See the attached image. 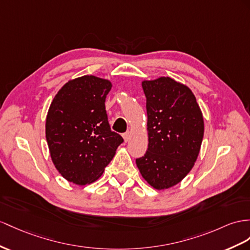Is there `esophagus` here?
<instances>
[{
  "label": "esophagus",
  "mask_w": 250,
  "mask_h": 250,
  "mask_svg": "<svg viewBox=\"0 0 250 250\" xmlns=\"http://www.w3.org/2000/svg\"><path fill=\"white\" fill-rule=\"evenodd\" d=\"M123 137H124V139H125V143H126V142H129V139H130V133H129V132L125 133L124 135H123Z\"/></svg>",
  "instance_id": "obj_1"
}]
</instances>
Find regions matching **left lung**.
Instances as JSON below:
<instances>
[{
    "label": "left lung",
    "instance_id": "8db88e82",
    "mask_svg": "<svg viewBox=\"0 0 250 250\" xmlns=\"http://www.w3.org/2000/svg\"><path fill=\"white\" fill-rule=\"evenodd\" d=\"M146 98L149 145L136 165L157 190L175 186L193 168L204 136V119L191 89L170 77L142 83Z\"/></svg>",
    "mask_w": 250,
    "mask_h": 250
}]
</instances>
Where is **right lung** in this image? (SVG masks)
I'll use <instances>...</instances> for the list:
<instances>
[{
	"label": "right lung",
	"mask_w": 250,
	"mask_h": 250,
	"mask_svg": "<svg viewBox=\"0 0 250 250\" xmlns=\"http://www.w3.org/2000/svg\"><path fill=\"white\" fill-rule=\"evenodd\" d=\"M111 88L106 79L82 76L66 82L50 104L45 124L50 157L70 183L97 181L124 143L107 121L104 102Z\"/></svg>",
	"instance_id": "1"
}]
</instances>
